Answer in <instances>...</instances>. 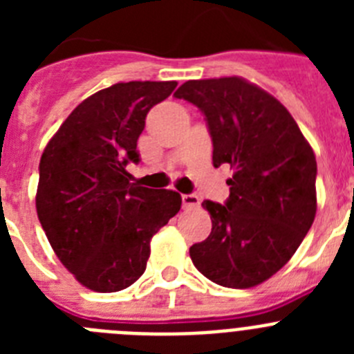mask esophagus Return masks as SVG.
I'll return each instance as SVG.
<instances>
[{
  "label": "esophagus",
  "instance_id": "esophagus-1",
  "mask_svg": "<svg viewBox=\"0 0 354 354\" xmlns=\"http://www.w3.org/2000/svg\"><path fill=\"white\" fill-rule=\"evenodd\" d=\"M183 205L184 209H196L200 205V196L198 195H183Z\"/></svg>",
  "mask_w": 354,
  "mask_h": 354
}]
</instances>
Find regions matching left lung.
Returning a JSON list of instances; mask_svg holds the SVG:
<instances>
[{
    "label": "left lung",
    "mask_w": 354,
    "mask_h": 354,
    "mask_svg": "<svg viewBox=\"0 0 354 354\" xmlns=\"http://www.w3.org/2000/svg\"><path fill=\"white\" fill-rule=\"evenodd\" d=\"M174 95L205 115L212 165L234 170L227 202H202L212 230L189 257L218 286H259L289 262L314 223V150L286 106L243 77L186 81Z\"/></svg>",
    "instance_id": "left-lung-1"
}]
</instances>
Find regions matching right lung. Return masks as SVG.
Listing matches in <instances>:
<instances>
[{"mask_svg":"<svg viewBox=\"0 0 354 354\" xmlns=\"http://www.w3.org/2000/svg\"><path fill=\"white\" fill-rule=\"evenodd\" d=\"M175 81H129L99 90L74 108L44 149L37 214L56 257L81 286L117 292L143 274L150 239L179 212L171 189L131 183L127 162L152 106Z\"/></svg>","mask_w":354,"mask_h":354,"instance_id":"right-lung-1","label":"right lung"}]
</instances>
